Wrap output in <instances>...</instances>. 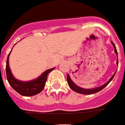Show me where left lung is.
<instances>
[{
  "label": "left lung",
  "mask_w": 125,
  "mask_h": 125,
  "mask_svg": "<svg viewBox=\"0 0 125 125\" xmlns=\"http://www.w3.org/2000/svg\"><path fill=\"white\" fill-rule=\"evenodd\" d=\"M111 43H112V45H114V51H115V53H116V55H117V56H118V52H117V50H116V48H115V45L111 42ZM117 64L118 65V60H117ZM115 73L112 76L111 78L109 80L107 83H105V84H104L103 85H102V86H100L99 87H96V88H94V89H83V88H81L80 87H78V86H77L73 82L72 80H71V78H70V77L69 76V74L67 76V83H68L69 86V87L71 88L72 89L73 91H74V92H77V93H79V94H86V95H89V94H95V93H97V92H100V91H101L110 82H111V80H113V78H114V77L115 76Z\"/></svg>",
  "instance_id": "left-lung-1"
}]
</instances>
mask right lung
Wrapping results in <instances>:
<instances>
[{
    "label": "right lung",
    "instance_id": "add662e5",
    "mask_svg": "<svg viewBox=\"0 0 125 125\" xmlns=\"http://www.w3.org/2000/svg\"><path fill=\"white\" fill-rule=\"evenodd\" d=\"M10 53L8 54L7 62H6V75L8 83L11 87L19 94L24 96H31L36 95L41 93L45 86V83L47 78V75L54 68L46 70L41 76L38 78L28 82H21L14 78L11 72L9 67V56Z\"/></svg>",
    "mask_w": 125,
    "mask_h": 125
}]
</instances>
